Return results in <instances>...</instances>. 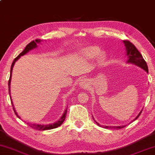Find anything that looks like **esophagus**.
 <instances>
[{"mask_svg":"<svg viewBox=\"0 0 155 155\" xmlns=\"http://www.w3.org/2000/svg\"><path fill=\"white\" fill-rule=\"evenodd\" d=\"M79 85L81 87L87 88L88 87V83L87 81H86V79H81V81H80Z\"/></svg>","mask_w":155,"mask_h":155,"instance_id":"obj_1","label":"esophagus"}]
</instances>
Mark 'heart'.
Instances as JSON below:
<instances>
[{
  "label": "heart",
  "instance_id": "obj_1",
  "mask_svg": "<svg viewBox=\"0 0 155 155\" xmlns=\"http://www.w3.org/2000/svg\"><path fill=\"white\" fill-rule=\"evenodd\" d=\"M99 52H100V49L97 47H87L81 50V53H82L86 58H90V59L95 58V57L99 54ZM101 56H102V55H101Z\"/></svg>",
  "mask_w": 155,
  "mask_h": 155
}]
</instances>
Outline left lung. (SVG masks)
<instances>
[{"label":"left lung","mask_w":155,"mask_h":155,"mask_svg":"<svg viewBox=\"0 0 155 155\" xmlns=\"http://www.w3.org/2000/svg\"><path fill=\"white\" fill-rule=\"evenodd\" d=\"M124 46H125V49H126V55L127 56V63H132L134 64V65H137V66L140 67V68L143 69L146 72L148 73V66H147V64L146 63V61L143 58L142 55L139 52V51L136 49V47H135L134 44H133L130 41H123ZM142 111H140V112L138 114V115L137 116L136 118L133 120L132 122H133L134 120H136V119L138 118V117L140 116V114H141ZM94 120V118H93ZM94 121L96 122V124H97L100 127H103L104 128H111V127H114V129L116 130H119L121 128H123V127H125L126 125H122V126H114V127H111V126H103L100 124L99 123H97L96 121L94 120Z\"/></svg>","instance_id":"left-lung-1"}]
</instances>
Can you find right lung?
<instances>
[{
    "mask_svg": "<svg viewBox=\"0 0 155 155\" xmlns=\"http://www.w3.org/2000/svg\"><path fill=\"white\" fill-rule=\"evenodd\" d=\"M41 41L40 40V39H35V41H31V43H29L28 44V45L26 46V47L25 48V49L23 50L22 52L19 54L18 56L17 57V58H15V60H14L13 63L12 64V66H11V71H10V77H9V80H8V92H9V94H10V84H11V80H12V70H13V67L14 65H15V64L16 63V61H17L19 59V58H20L21 56H23L24 54H27V53L29 51L32 50V49H35V48L37 47V44L40 43V42ZM10 98H11V96H10ZM12 101V100H11ZM12 106H13V109H14V111H15V113L16 114V115H17V117H19V118H20L18 116V114H17V113L16 112L15 108H14V106H13V103H12ZM66 114H67V108L64 111V113L62 115V117H60V119L58 121V122H54V123L53 124H33V123H31V122H27V124L28 125H29L30 127H32L33 129H35V130H51V129H54V128H56V127H59V126L61 125L63 123V122L65 121V117H66Z\"/></svg>",
    "mask_w": 155,
    "mask_h": 155,
    "instance_id": "1",
    "label": "right lung"
}]
</instances>
